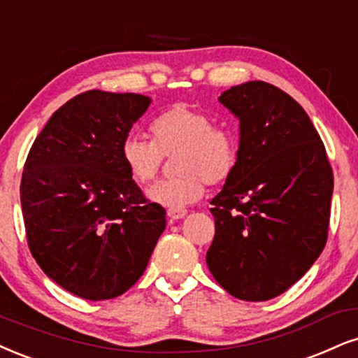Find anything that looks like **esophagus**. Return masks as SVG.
<instances>
[{"instance_id":"1","label":"esophagus","mask_w":358,"mask_h":358,"mask_svg":"<svg viewBox=\"0 0 358 358\" xmlns=\"http://www.w3.org/2000/svg\"><path fill=\"white\" fill-rule=\"evenodd\" d=\"M186 214H187L186 209H169V210H167V215H169L172 220L182 219Z\"/></svg>"}]
</instances>
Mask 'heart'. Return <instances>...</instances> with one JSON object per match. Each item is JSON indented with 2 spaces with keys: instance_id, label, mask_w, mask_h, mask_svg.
Listing matches in <instances>:
<instances>
[{
  "instance_id": "1",
  "label": "heart",
  "mask_w": 358,
  "mask_h": 358,
  "mask_svg": "<svg viewBox=\"0 0 358 358\" xmlns=\"http://www.w3.org/2000/svg\"><path fill=\"white\" fill-rule=\"evenodd\" d=\"M152 141L129 136L121 145V157L131 178L149 184L166 164L176 159L180 174L157 182L148 191L156 204L180 209L199 201L206 184L226 182L236 171L239 144L236 134L224 126H215L201 109L189 104H174L154 119Z\"/></svg>"
}]
</instances>
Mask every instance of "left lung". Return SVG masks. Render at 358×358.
<instances>
[{"label":"left lung","instance_id":"8db88e82","mask_svg":"<svg viewBox=\"0 0 358 358\" xmlns=\"http://www.w3.org/2000/svg\"><path fill=\"white\" fill-rule=\"evenodd\" d=\"M241 121L236 171L210 201L206 262L234 297L271 301L315 262L329 236L334 172L319 132L294 98L264 81L219 98Z\"/></svg>","mask_w":358,"mask_h":358}]
</instances>
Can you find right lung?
Listing matches in <instances>:
<instances>
[{
  "label": "right lung",
  "mask_w": 358,
  "mask_h": 358,
  "mask_svg": "<svg viewBox=\"0 0 358 358\" xmlns=\"http://www.w3.org/2000/svg\"><path fill=\"white\" fill-rule=\"evenodd\" d=\"M151 99L92 90L52 114L21 176L26 239L50 279L86 301L129 290L148 266L166 210L148 201L121 145Z\"/></svg>",
  "instance_id": "right-lung-1"
}]
</instances>
